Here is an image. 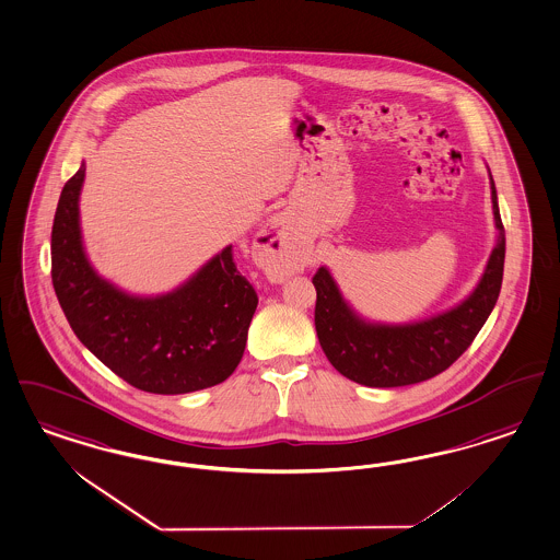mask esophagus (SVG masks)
<instances>
[{
  "label": "esophagus",
  "instance_id": "1",
  "mask_svg": "<svg viewBox=\"0 0 560 560\" xmlns=\"http://www.w3.org/2000/svg\"><path fill=\"white\" fill-rule=\"evenodd\" d=\"M288 233H284V226L278 221H272L264 226L261 231V243L257 247H261V256L266 266L270 268H282V273H288L294 268V252H288Z\"/></svg>",
  "mask_w": 560,
  "mask_h": 560
}]
</instances>
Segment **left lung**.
I'll return each instance as SVG.
<instances>
[{
    "instance_id": "1",
    "label": "left lung",
    "mask_w": 560,
    "mask_h": 560,
    "mask_svg": "<svg viewBox=\"0 0 560 560\" xmlns=\"http://www.w3.org/2000/svg\"><path fill=\"white\" fill-rule=\"evenodd\" d=\"M489 179L495 245L477 287L446 311L413 323L366 319L346 301L329 268L320 266L313 278L317 290L315 329L323 352L339 374L376 388L407 386L433 378L468 350L495 306L505 264V231L491 170Z\"/></svg>"
}]
</instances>
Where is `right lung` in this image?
Wrapping results in <instances>:
<instances>
[{
	"mask_svg": "<svg viewBox=\"0 0 560 560\" xmlns=\"http://www.w3.org/2000/svg\"><path fill=\"white\" fill-rule=\"evenodd\" d=\"M83 179L85 161L65 184L50 233L52 287L73 334L114 374L147 393L184 395L226 381L243 358L257 306L233 245L165 294H130L100 276L85 254Z\"/></svg>",
	"mask_w": 560,
	"mask_h": 560,
	"instance_id": "obj_1",
	"label": "right lung"
}]
</instances>
